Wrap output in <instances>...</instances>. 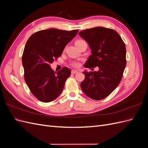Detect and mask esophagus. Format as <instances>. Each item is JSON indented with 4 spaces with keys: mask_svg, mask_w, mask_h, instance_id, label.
I'll use <instances>...</instances> for the list:
<instances>
[{
    "mask_svg": "<svg viewBox=\"0 0 148 148\" xmlns=\"http://www.w3.org/2000/svg\"><path fill=\"white\" fill-rule=\"evenodd\" d=\"M78 73L77 70H71V73H72V74H75V73Z\"/></svg>",
    "mask_w": 148,
    "mask_h": 148,
    "instance_id": "1",
    "label": "esophagus"
}]
</instances>
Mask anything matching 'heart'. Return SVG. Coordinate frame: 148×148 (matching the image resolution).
I'll list each match as a JSON object with an SVG mask.
<instances>
[{
	"mask_svg": "<svg viewBox=\"0 0 148 148\" xmlns=\"http://www.w3.org/2000/svg\"><path fill=\"white\" fill-rule=\"evenodd\" d=\"M73 65L74 66H78V64L77 63H74V64H73Z\"/></svg>",
	"mask_w": 148,
	"mask_h": 148,
	"instance_id": "obj_1",
	"label": "heart"
}]
</instances>
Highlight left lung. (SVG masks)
I'll use <instances>...</instances> for the list:
<instances>
[{
	"mask_svg": "<svg viewBox=\"0 0 148 148\" xmlns=\"http://www.w3.org/2000/svg\"><path fill=\"white\" fill-rule=\"evenodd\" d=\"M79 35L89 46L92 54L84 66H98L97 71H83L85 78L81 88L89 97L101 100L118 86L126 66V47L119 33L114 29L95 27L80 31Z\"/></svg>",
	"mask_w": 148,
	"mask_h": 148,
	"instance_id": "8db88e82",
	"label": "left lung"
}]
</instances>
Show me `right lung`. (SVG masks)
Masks as SVG:
<instances>
[{
    "label": "right lung",
    "instance_id": "1",
    "mask_svg": "<svg viewBox=\"0 0 148 148\" xmlns=\"http://www.w3.org/2000/svg\"><path fill=\"white\" fill-rule=\"evenodd\" d=\"M78 31L50 28L39 31L28 39L22 56L25 80L31 92L40 101H52L63 90L71 70L63 67L55 72L50 64L62 55Z\"/></svg>",
    "mask_w": 148,
    "mask_h": 148
}]
</instances>
